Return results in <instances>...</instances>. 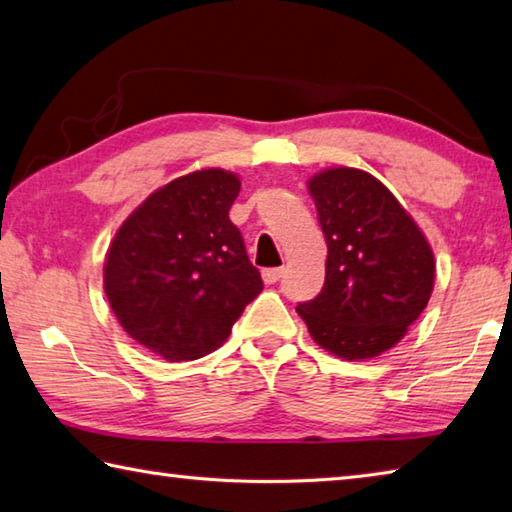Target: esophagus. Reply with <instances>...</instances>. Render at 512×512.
I'll return each mask as SVG.
<instances>
[{
    "label": "esophagus",
    "instance_id": "1",
    "mask_svg": "<svg viewBox=\"0 0 512 512\" xmlns=\"http://www.w3.org/2000/svg\"><path fill=\"white\" fill-rule=\"evenodd\" d=\"M282 275H284V268H266V271H262V277L266 284H275Z\"/></svg>",
    "mask_w": 512,
    "mask_h": 512
}]
</instances>
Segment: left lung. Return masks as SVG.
<instances>
[{
  "label": "left lung",
  "mask_w": 512,
  "mask_h": 512,
  "mask_svg": "<svg viewBox=\"0 0 512 512\" xmlns=\"http://www.w3.org/2000/svg\"><path fill=\"white\" fill-rule=\"evenodd\" d=\"M327 239V275L297 313L322 349L345 360L376 358L405 338L430 302L434 253L396 197L356 167L309 179Z\"/></svg>",
  "instance_id": "8db88e82"
}]
</instances>
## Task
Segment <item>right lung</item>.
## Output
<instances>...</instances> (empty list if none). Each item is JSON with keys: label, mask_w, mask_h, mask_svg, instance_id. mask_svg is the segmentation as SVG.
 <instances>
[{"label": "right lung", "mask_w": 512, "mask_h": 512, "mask_svg": "<svg viewBox=\"0 0 512 512\" xmlns=\"http://www.w3.org/2000/svg\"><path fill=\"white\" fill-rule=\"evenodd\" d=\"M241 181L203 167L154 190L111 239L102 286L138 345L170 362L197 360L230 336L262 293L228 212Z\"/></svg>", "instance_id": "right-lung-1"}]
</instances>
